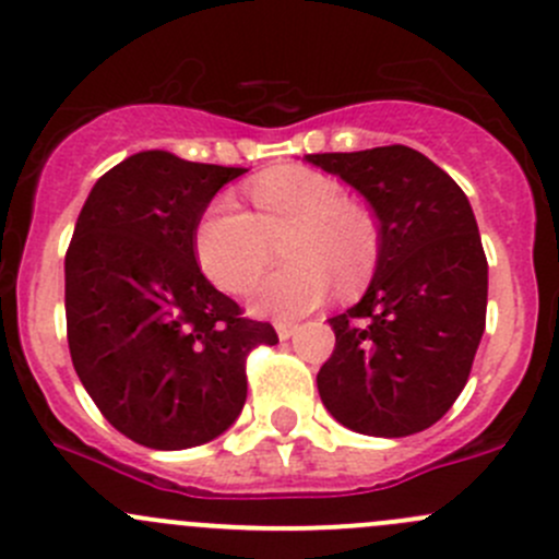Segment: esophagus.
<instances>
[{
    "instance_id": "esophagus-1",
    "label": "esophagus",
    "mask_w": 559,
    "mask_h": 559,
    "mask_svg": "<svg viewBox=\"0 0 559 559\" xmlns=\"http://www.w3.org/2000/svg\"><path fill=\"white\" fill-rule=\"evenodd\" d=\"M275 332H278L281 341H289L297 332V324H292V321H275Z\"/></svg>"
}]
</instances>
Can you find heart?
I'll return each mask as SVG.
<instances>
[{"label":"heart","mask_w":559,"mask_h":559,"mask_svg":"<svg viewBox=\"0 0 559 559\" xmlns=\"http://www.w3.org/2000/svg\"><path fill=\"white\" fill-rule=\"evenodd\" d=\"M251 197L257 216L229 194L216 197L197 222L194 251L213 284L246 292L266 263L269 238L296 227L285 241L293 264L253 285V313L297 319L321 306L335 284L354 292L370 278L379 233L362 207L346 202L341 183L306 167H286L259 178Z\"/></svg>","instance_id":"b5f03b06"}]
</instances>
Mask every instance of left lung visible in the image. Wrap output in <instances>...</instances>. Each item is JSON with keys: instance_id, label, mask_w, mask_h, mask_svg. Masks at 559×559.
Returning <instances> with one entry per match:
<instances>
[{"instance_id": "1", "label": "left lung", "mask_w": 559, "mask_h": 559, "mask_svg": "<svg viewBox=\"0 0 559 559\" xmlns=\"http://www.w3.org/2000/svg\"><path fill=\"white\" fill-rule=\"evenodd\" d=\"M306 162L359 191L379 218L373 278L357 306L330 319L321 403L362 436L427 430L465 389L487 324V257L471 202L408 145Z\"/></svg>"}]
</instances>
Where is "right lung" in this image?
I'll return each instance as SVG.
<instances>
[{"mask_svg": "<svg viewBox=\"0 0 559 559\" xmlns=\"http://www.w3.org/2000/svg\"><path fill=\"white\" fill-rule=\"evenodd\" d=\"M243 167L140 151L88 191L64 259L67 341L105 419L148 449L213 441L246 405V354L278 335L202 275L194 229Z\"/></svg>", "mask_w": 559, "mask_h": 559, "instance_id": "right-lung-1", "label": "right lung"}]
</instances>
